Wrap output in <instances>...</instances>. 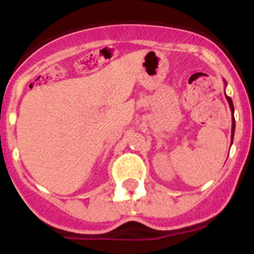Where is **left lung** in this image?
<instances>
[{
	"mask_svg": "<svg viewBox=\"0 0 254 254\" xmlns=\"http://www.w3.org/2000/svg\"><path fill=\"white\" fill-rule=\"evenodd\" d=\"M224 84H225V86H226V81L225 80H224ZM225 96H226V100H228V103H229V107H230V111H232V143H233V138H234V131H235V120H234V105H233V100L230 99V98H229L228 95H226L225 94Z\"/></svg>",
	"mask_w": 254,
	"mask_h": 254,
	"instance_id": "8db88e82",
	"label": "left lung"
}]
</instances>
